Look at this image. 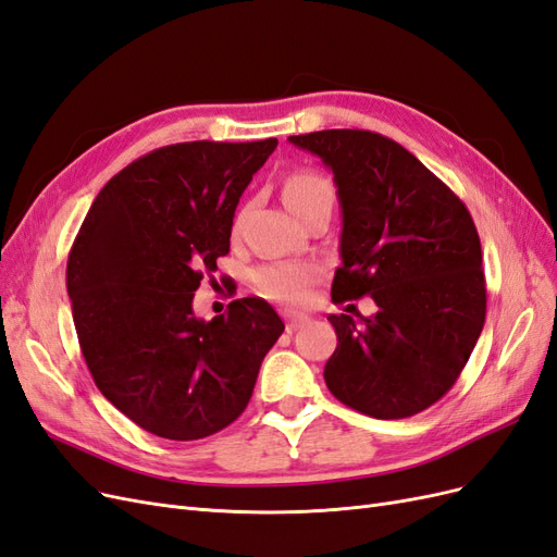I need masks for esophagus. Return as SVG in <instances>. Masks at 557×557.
I'll return each mask as SVG.
<instances>
[{
	"instance_id": "1",
	"label": "esophagus",
	"mask_w": 557,
	"mask_h": 557,
	"mask_svg": "<svg viewBox=\"0 0 557 557\" xmlns=\"http://www.w3.org/2000/svg\"><path fill=\"white\" fill-rule=\"evenodd\" d=\"M307 323H309V315H305V313H293V315H288V332L299 330L301 325H307Z\"/></svg>"
}]
</instances>
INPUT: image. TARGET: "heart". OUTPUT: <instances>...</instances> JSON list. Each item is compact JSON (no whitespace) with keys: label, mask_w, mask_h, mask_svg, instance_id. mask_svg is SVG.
<instances>
[{"label":"heart","mask_w":557,"mask_h":557,"mask_svg":"<svg viewBox=\"0 0 557 557\" xmlns=\"http://www.w3.org/2000/svg\"><path fill=\"white\" fill-rule=\"evenodd\" d=\"M283 199L288 209L299 218L318 205H334V188L318 172H297L285 183ZM315 274V267L309 262H276L260 267L252 278H256V285L262 295L276 301H297L305 295Z\"/></svg>","instance_id":"heart-1"}]
</instances>
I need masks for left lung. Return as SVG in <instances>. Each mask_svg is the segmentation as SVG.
<instances>
[{
  "label": "left lung",
  "mask_w": 557,
  "mask_h": 557,
  "mask_svg": "<svg viewBox=\"0 0 557 557\" xmlns=\"http://www.w3.org/2000/svg\"><path fill=\"white\" fill-rule=\"evenodd\" d=\"M334 174L342 267L332 299L372 295L374 315H327L330 393L381 420L409 418L458 381L485 323L474 221L448 185L397 141L367 129L288 137Z\"/></svg>",
  "instance_id": "1"
}]
</instances>
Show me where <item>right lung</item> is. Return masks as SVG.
<instances>
[{"mask_svg": "<svg viewBox=\"0 0 557 557\" xmlns=\"http://www.w3.org/2000/svg\"><path fill=\"white\" fill-rule=\"evenodd\" d=\"M276 139L188 141L117 172L83 221L66 293L95 385L132 423L193 442L237 420L285 330L258 297L197 318L205 272L230 252L239 197Z\"/></svg>", "mask_w": 557, "mask_h": 557, "instance_id": "add662e5", "label": "right lung"}]
</instances>
